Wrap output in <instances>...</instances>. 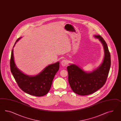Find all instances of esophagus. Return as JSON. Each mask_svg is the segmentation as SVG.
Returning a JSON list of instances; mask_svg holds the SVG:
<instances>
[{
    "label": "esophagus",
    "mask_w": 121,
    "mask_h": 121,
    "mask_svg": "<svg viewBox=\"0 0 121 121\" xmlns=\"http://www.w3.org/2000/svg\"><path fill=\"white\" fill-rule=\"evenodd\" d=\"M67 64H68V62H67V61L66 60H63L62 61V62H61V65L63 66H66V65H67Z\"/></svg>",
    "instance_id": "obj_1"
}]
</instances>
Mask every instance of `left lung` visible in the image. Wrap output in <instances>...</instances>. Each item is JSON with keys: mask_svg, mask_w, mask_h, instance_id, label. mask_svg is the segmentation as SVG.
<instances>
[{"mask_svg": "<svg viewBox=\"0 0 121 121\" xmlns=\"http://www.w3.org/2000/svg\"><path fill=\"white\" fill-rule=\"evenodd\" d=\"M103 45L104 56L101 64L91 72H86L78 65L70 64L67 66L68 82L72 90L81 95H90L104 85L111 67V55L107 43L100 35L94 36Z\"/></svg>", "mask_w": 121, "mask_h": 121, "instance_id": "obj_1", "label": "left lung"}]
</instances>
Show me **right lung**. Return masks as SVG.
Returning <instances> with one entry per match:
<instances>
[{
	"instance_id": "right-lung-1",
	"label": "right lung",
	"mask_w": 121,
	"mask_h": 121,
	"mask_svg": "<svg viewBox=\"0 0 121 121\" xmlns=\"http://www.w3.org/2000/svg\"><path fill=\"white\" fill-rule=\"evenodd\" d=\"M21 38L20 37L17 40L13 48ZM10 67L11 72L20 88L28 94L36 96H42L46 95L49 91L54 78L59 69V62L48 65L37 75H27L17 67L14 60L13 49H12L10 60Z\"/></svg>"
}]
</instances>
